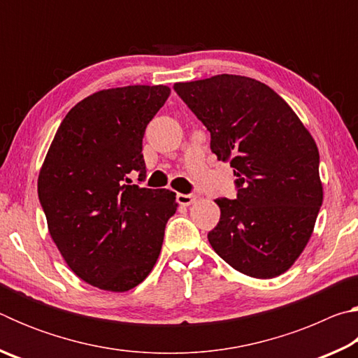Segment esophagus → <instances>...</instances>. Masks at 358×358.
<instances>
[{
  "mask_svg": "<svg viewBox=\"0 0 358 358\" xmlns=\"http://www.w3.org/2000/svg\"><path fill=\"white\" fill-rule=\"evenodd\" d=\"M194 201H196V196H192V194H177V202L180 205H185V207L191 205Z\"/></svg>",
  "mask_w": 358,
  "mask_h": 358,
  "instance_id": "esophagus-1",
  "label": "esophagus"
}]
</instances>
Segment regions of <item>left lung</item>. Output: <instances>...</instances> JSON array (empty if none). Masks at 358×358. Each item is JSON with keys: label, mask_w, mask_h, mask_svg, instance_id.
<instances>
[{"label": "left lung", "mask_w": 358, "mask_h": 358, "mask_svg": "<svg viewBox=\"0 0 358 358\" xmlns=\"http://www.w3.org/2000/svg\"><path fill=\"white\" fill-rule=\"evenodd\" d=\"M173 88L237 177V199L215 201L221 217L208 234L211 248L246 276L286 273L310 241L324 201L310 131L280 94L250 77L220 74Z\"/></svg>", "instance_id": "left-lung-1"}]
</instances>
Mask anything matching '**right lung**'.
<instances>
[{"instance_id": "right-lung-1", "label": "right lung", "mask_w": 358, "mask_h": 358, "mask_svg": "<svg viewBox=\"0 0 358 358\" xmlns=\"http://www.w3.org/2000/svg\"><path fill=\"white\" fill-rule=\"evenodd\" d=\"M166 85L101 90L71 108L39 171L38 194L48 234L69 268L92 286L126 292L159 257L169 189L131 185L145 178V128L164 106Z\"/></svg>"}]
</instances>
